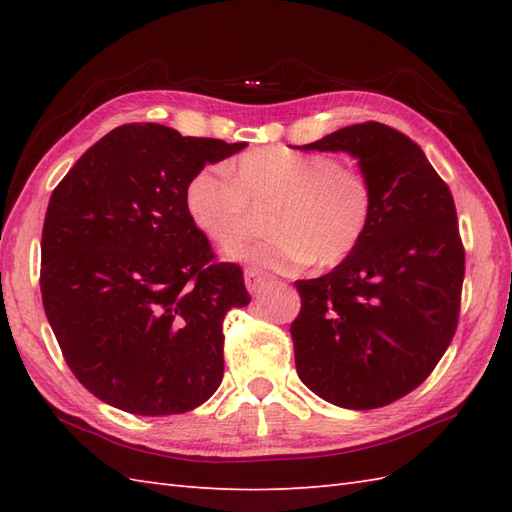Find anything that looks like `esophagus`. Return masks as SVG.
<instances>
[{
	"label": "esophagus",
	"mask_w": 512,
	"mask_h": 512,
	"mask_svg": "<svg viewBox=\"0 0 512 512\" xmlns=\"http://www.w3.org/2000/svg\"><path fill=\"white\" fill-rule=\"evenodd\" d=\"M270 279V275L262 268H255V266H248L246 273H244V281H246V288L250 292H259L264 288L266 281Z\"/></svg>",
	"instance_id": "34e87169"
}]
</instances>
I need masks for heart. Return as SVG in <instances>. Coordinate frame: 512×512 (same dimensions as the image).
Instances as JSON below:
<instances>
[{"label": "heart", "mask_w": 512, "mask_h": 512, "mask_svg": "<svg viewBox=\"0 0 512 512\" xmlns=\"http://www.w3.org/2000/svg\"><path fill=\"white\" fill-rule=\"evenodd\" d=\"M195 171L184 184V213L217 246H235L250 235L255 213L266 211L262 242L228 248L235 259L297 273L314 264H343L372 226L374 184L367 171L330 154L290 147L244 151L226 167Z\"/></svg>", "instance_id": "b5f03b06"}]
</instances>
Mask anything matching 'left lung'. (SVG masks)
<instances>
[{"instance_id": "left-lung-1", "label": "left lung", "mask_w": 512, "mask_h": 512, "mask_svg": "<svg viewBox=\"0 0 512 512\" xmlns=\"http://www.w3.org/2000/svg\"><path fill=\"white\" fill-rule=\"evenodd\" d=\"M301 149L356 156L376 204L352 257L328 275L295 281L297 374L332 405H391L427 380L458 330L464 244L451 189L418 143L376 121Z\"/></svg>"}]
</instances>
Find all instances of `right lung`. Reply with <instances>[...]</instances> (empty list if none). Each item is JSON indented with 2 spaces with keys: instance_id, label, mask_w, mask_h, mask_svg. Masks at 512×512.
<instances>
[{
  "instance_id": "1",
  "label": "right lung",
  "mask_w": 512,
  "mask_h": 512,
  "mask_svg": "<svg viewBox=\"0 0 512 512\" xmlns=\"http://www.w3.org/2000/svg\"><path fill=\"white\" fill-rule=\"evenodd\" d=\"M246 143L158 123L112 129L50 195L41 299L65 363L92 394L138 416L200 407L224 376L222 323L250 295L184 213V184Z\"/></svg>"
}]
</instances>
